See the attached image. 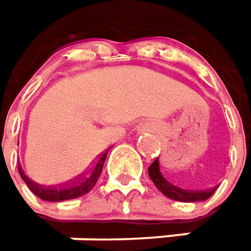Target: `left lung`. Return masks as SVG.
<instances>
[{"label": "left lung", "instance_id": "left-lung-1", "mask_svg": "<svg viewBox=\"0 0 251 251\" xmlns=\"http://www.w3.org/2000/svg\"><path fill=\"white\" fill-rule=\"evenodd\" d=\"M149 176L151 177L154 185L157 186V189L162 195H165L172 200H176V201H186V203L204 201V200L210 199L214 195V192L217 190V186L210 187V189H192L189 186L180 183L174 177L165 176V174L161 169L158 158L149 167Z\"/></svg>", "mask_w": 251, "mask_h": 251}]
</instances>
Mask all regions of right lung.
<instances>
[{
  "instance_id": "right-lung-1",
  "label": "right lung",
  "mask_w": 251,
  "mask_h": 251,
  "mask_svg": "<svg viewBox=\"0 0 251 251\" xmlns=\"http://www.w3.org/2000/svg\"><path fill=\"white\" fill-rule=\"evenodd\" d=\"M108 151H102L93 157L86 165H83L74 172L69 177L58 183H43L36 179L30 177L19 162V175L25 180V183L30 189L34 195L44 201H65V200H72L77 199L80 196L89 193L91 189L96 186L99 180L100 175L102 172V167L107 160Z\"/></svg>"
}]
</instances>
